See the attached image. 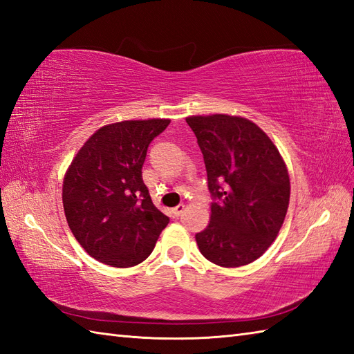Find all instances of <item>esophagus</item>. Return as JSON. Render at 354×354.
<instances>
[{"label": "esophagus", "mask_w": 354, "mask_h": 354, "mask_svg": "<svg viewBox=\"0 0 354 354\" xmlns=\"http://www.w3.org/2000/svg\"><path fill=\"white\" fill-rule=\"evenodd\" d=\"M184 209H185V207H184L183 204H179V205H176L175 208H171L173 217H179V216H181V214L184 213Z\"/></svg>", "instance_id": "obj_1"}]
</instances>
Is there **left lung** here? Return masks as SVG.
<instances>
[{
    "label": "left lung",
    "mask_w": 354,
    "mask_h": 354,
    "mask_svg": "<svg viewBox=\"0 0 354 354\" xmlns=\"http://www.w3.org/2000/svg\"><path fill=\"white\" fill-rule=\"evenodd\" d=\"M212 193V219L196 234L202 255L214 265L239 268L272 245L290 196L280 152L257 124L223 114L189 117Z\"/></svg>",
    "instance_id": "1"
}]
</instances>
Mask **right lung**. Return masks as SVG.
Here are the masks:
<instances>
[{
    "mask_svg": "<svg viewBox=\"0 0 354 354\" xmlns=\"http://www.w3.org/2000/svg\"><path fill=\"white\" fill-rule=\"evenodd\" d=\"M170 120H131L100 127L74 158L62 201L71 232L104 265L131 268L153 251L169 217L142 181L147 147Z\"/></svg>",
    "mask_w": 354,
    "mask_h": 354,
    "instance_id": "obj_1",
    "label": "right lung"
}]
</instances>
